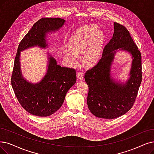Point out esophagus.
Returning <instances> with one entry per match:
<instances>
[{
    "label": "esophagus",
    "mask_w": 154,
    "mask_h": 154,
    "mask_svg": "<svg viewBox=\"0 0 154 154\" xmlns=\"http://www.w3.org/2000/svg\"><path fill=\"white\" fill-rule=\"evenodd\" d=\"M77 78H78V79H79V81L82 80V79H83V72H78L77 73Z\"/></svg>",
    "instance_id": "34e87169"
}]
</instances>
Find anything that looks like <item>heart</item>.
I'll return each mask as SVG.
<instances>
[{
  "mask_svg": "<svg viewBox=\"0 0 154 154\" xmlns=\"http://www.w3.org/2000/svg\"><path fill=\"white\" fill-rule=\"evenodd\" d=\"M105 36L95 26H88L77 30L68 41V47L63 49L64 57L69 64L75 66L78 63V56L84 65L92 66L99 60Z\"/></svg>",
  "mask_w": 154,
  "mask_h": 154,
  "instance_id": "1",
  "label": "heart"
}]
</instances>
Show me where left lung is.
Masks as SVG:
<instances>
[{
	"mask_svg": "<svg viewBox=\"0 0 154 154\" xmlns=\"http://www.w3.org/2000/svg\"><path fill=\"white\" fill-rule=\"evenodd\" d=\"M112 38L104 47L102 58L85 73L88 85L87 105L97 118L114 119L124 115L134 103L141 82V56L128 30L121 24L114 23ZM122 50L132 58L130 77L125 83L116 81L111 76L115 54Z\"/></svg>",
	"mask_w": 154,
	"mask_h": 154,
	"instance_id": "1",
	"label": "left lung"
}]
</instances>
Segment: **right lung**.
Here are the masks:
<instances>
[{
    "label": "right lung",
    "mask_w": 154,
    "mask_h": 154,
    "mask_svg": "<svg viewBox=\"0 0 154 154\" xmlns=\"http://www.w3.org/2000/svg\"><path fill=\"white\" fill-rule=\"evenodd\" d=\"M65 22L61 18H42L33 24L18 46L11 85L21 106L34 116L47 117L59 109L67 91L76 83V71L74 69L58 65L56 60L48 53L45 75L39 82L32 83L23 76L20 64L21 52L36 46L42 48H48L47 34L58 31Z\"/></svg>",
    "instance_id": "obj_1"
}]
</instances>
